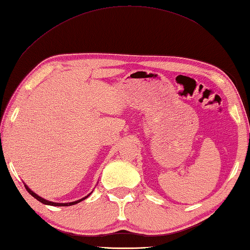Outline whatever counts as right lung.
<instances>
[{
	"label": "right lung",
	"instance_id": "right-lung-1",
	"mask_svg": "<svg viewBox=\"0 0 250 250\" xmlns=\"http://www.w3.org/2000/svg\"><path fill=\"white\" fill-rule=\"evenodd\" d=\"M24 188H25V189H27V191L30 193V194H31L34 198H37V200H38L39 202L45 204V205H52V206H71V205H74V204H78V203H80V202H82L83 200H85L86 197H88V196H89V194H88L87 196H85V197H83V198H81V200H79V201L71 202V203H53V202H49V201L44 200V198H42L41 196L37 195V194H35L34 192H32L31 190H30L27 186H24Z\"/></svg>",
	"mask_w": 250,
	"mask_h": 250
}]
</instances>
